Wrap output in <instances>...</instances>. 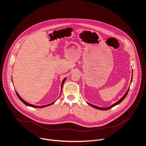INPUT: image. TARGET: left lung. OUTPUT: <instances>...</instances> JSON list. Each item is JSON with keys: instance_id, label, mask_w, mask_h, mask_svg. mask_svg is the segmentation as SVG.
Segmentation results:
<instances>
[{"instance_id": "obj_1", "label": "left lung", "mask_w": 146, "mask_h": 146, "mask_svg": "<svg viewBox=\"0 0 146 146\" xmlns=\"http://www.w3.org/2000/svg\"><path fill=\"white\" fill-rule=\"evenodd\" d=\"M132 78H133V76H132V77H131V81H132ZM129 89H127V92H126V93H125V94L124 95V96L119 101H117L116 103H115V104H112V105H111V106H110V107H107V108H101V107H97V106H94V105H93V104H89V103H87L88 104H89V105H90V106H92V107H94V108H96V109H98V110H110V109H111V108H112L113 107H114V106H116L117 104H120L124 99L125 98V97H126V96H127V93H128V92H129Z\"/></svg>"}]
</instances>
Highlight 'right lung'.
<instances>
[{
    "instance_id": "1",
    "label": "right lung",
    "mask_w": 146,
    "mask_h": 146,
    "mask_svg": "<svg viewBox=\"0 0 146 146\" xmlns=\"http://www.w3.org/2000/svg\"><path fill=\"white\" fill-rule=\"evenodd\" d=\"M65 80H66V78H64V79H63V80L62 83V85H61V89H62V88L63 84L64 83V82ZM16 92V94H17V97H19V98L21 100V101H22L24 104H26V106H30V107H34V108H42V107H46V106H50V105H51V104H53L55 102V101H54V102H53V103H52V104H47V105H44V106H34V105H33V104H28L27 102H25V101L22 98H21V97L19 96V94H18V93H17V92Z\"/></svg>"
}]
</instances>
